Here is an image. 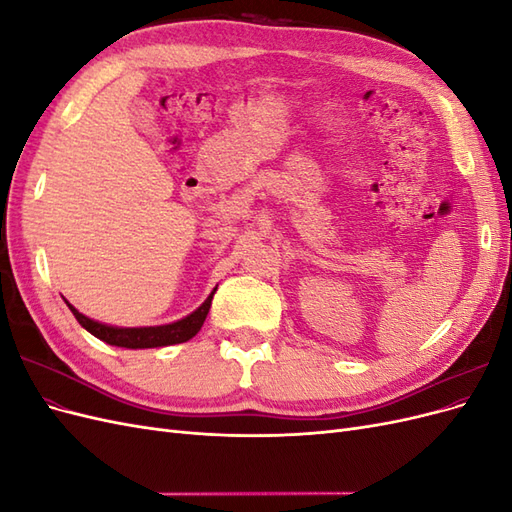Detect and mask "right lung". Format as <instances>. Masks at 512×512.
Instances as JSON below:
<instances>
[{
  "mask_svg": "<svg viewBox=\"0 0 512 512\" xmlns=\"http://www.w3.org/2000/svg\"><path fill=\"white\" fill-rule=\"evenodd\" d=\"M215 290L209 294L207 301L200 305L196 312H192L190 316H185L177 322L170 324H160V327H111V324H102L98 320H91L87 316H83L79 309L74 305L68 307L70 312L74 314V318L79 320V324L83 329H87L91 335L102 339V342L111 344V346H119V348H162V346H173V344H183L192 339L209 314L211 307V299H213Z\"/></svg>",
  "mask_w": 512,
  "mask_h": 512,
  "instance_id": "add662e5",
  "label": "right lung"
}]
</instances>
